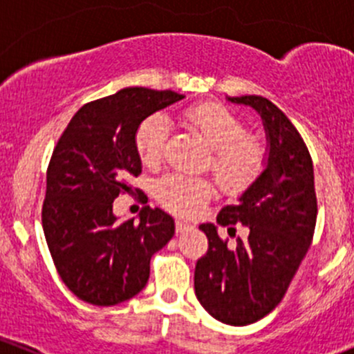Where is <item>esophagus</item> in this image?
<instances>
[{"label": "esophagus", "mask_w": 354, "mask_h": 354, "mask_svg": "<svg viewBox=\"0 0 354 354\" xmlns=\"http://www.w3.org/2000/svg\"><path fill=\"white\" fill-rule=\"evenodd\" d=\"M190 227H192L190 224H187L185 221H181V219L176 221V233H185V231L190 230Z\"/></svg>", "instance_id": "1"}]
</instances>
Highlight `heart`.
<instances>
[{
  "instance_id": "heart-1",
  "label": "heart",
  "mask_w": 354,
  "mask_h": 354,
  "mask_svg": "<svg viewBox=\"0 0 354 354\" xmlns=\"http://www.w3.org/2000/svg\"><path fill=\"white\" fill-rule=\"evenodd\" d=\"M185 121L212 147L210 169L224 190H243L259 176L266 162V147L260 138L246 135L236 114L219 104H200L185 113ZM167 135L169 127L162 114H152L138 124L135 147L142 162L147 166L159 162ZM154 188L157 200L180 216L197 214L214 194L210 180L183 173L164 174Z\"/></svg>"
}]
</instances>
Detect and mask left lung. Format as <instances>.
<instances>
[{
  "label": "left lung",
  "instance_id": "8db88e82",
  "mask_svg": "<svg viewBox=\"0 0 354 354\" xmlns=\"http://www.w3.org/2000/svg\"><path fill=\"white\" fill-rule=\"evenodd\" d=\"M260 114L269 154L266 169L238 203L217 214L219 226L241 223L248 240L230 248L212 223L200 224L209 250L195 267V295L219 322L248 326L272 312L305 259L317 223L313 162L286 114L260 95L227 97Z\"/></svg>",
  "mask_w": 354,
  "mask_h": 354
}]
</instances>
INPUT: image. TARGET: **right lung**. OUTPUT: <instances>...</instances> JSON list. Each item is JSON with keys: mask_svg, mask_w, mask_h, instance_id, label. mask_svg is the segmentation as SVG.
<instances>
[{"mask_svg": "<svg viewBox=\"0 0 354 354\" xmlns=\"http://www.w3.org/2000/svg\"><path fill=\"white\" fill-rule=\"evenodd\" d=\"M173 91L127 87L87 102L59 137L48 167L42 227L59 277L77 298L118 305L145 288L151 259L174 234V221L144 207L118 223L113 202L142 173L135 133L156 111L181 101Z\"/></svg>", "mask_w": 354, "mask_h": 354, "instance_id": "obj_1", "label": "right lung"}]
</instances>
